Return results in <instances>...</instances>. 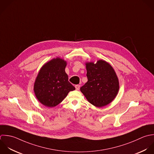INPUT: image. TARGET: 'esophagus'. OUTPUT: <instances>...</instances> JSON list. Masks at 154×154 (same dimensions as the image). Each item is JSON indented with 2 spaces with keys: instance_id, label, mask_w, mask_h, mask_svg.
Returning a JSON list of instances; mask_svg holds the SVG:
<instances>
[{
  "instance_id": "34e87169",
  "label": "esophagus",
  "mask_w": 154,
  "mask_h": 154,
  "mask_svg": "<svg viewBox=\"0 0 154 154\" xmlns=\"http://www.w3.org/2000/svg\"><path fill=\"white\" fill-rule=\"evenodd\" d=\"M75 89H76L77 91H79V90L80 89V85H75Z\"/></svg>"
}]
</instances>
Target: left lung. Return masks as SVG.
I'll use <instances>...</instances> for the list:
<instances>
[{
	"label": "left lung",
	"mask_w": 154,
	"mask_h": 154,
	"mask_svg": "<svg viewBox=\"0 0 154 154\" xmlns=\"http://www.w3.org/2000/svg\"><path fill=\"white\" fill-rule=\"evenodd\" d=\"M88 82L80 88L87 100L97 107L110 104L116 97L119 83L113 67L106 61L86 62Z\"/></svg>",
	"instance_id": "8db88e82"
}]
</instances>
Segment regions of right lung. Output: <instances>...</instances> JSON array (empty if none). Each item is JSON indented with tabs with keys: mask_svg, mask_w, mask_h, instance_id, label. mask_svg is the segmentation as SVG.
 Returning <instances> with one entry per match:
<instances>
[{
	"mask_svg": "<svg viewBox=\"0 0 154 154\" xmlns=\"http://www.w3.org/2000/svg\"><path fill=\"white\" fill-rule=\"evenodd\" d=\"M66 62L59 57L45 63L36 78L33 90L38 100L44 106L53 107L60 103L75 88L68 82L65 69Z\"/></svg>",
	"mask_w": 154,
	"mask_h": 154,
	"instance_id": "add662e5",
	"label": "right lung"
}]
</instances>
